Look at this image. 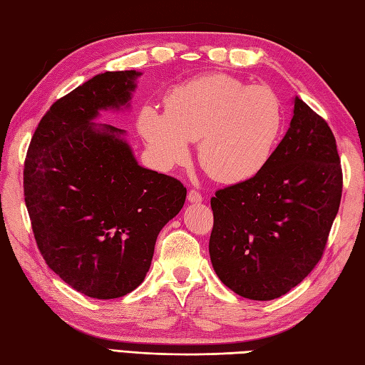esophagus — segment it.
<instances>
[{
    "label": "esophagus",
    "mask_w": 365,
    "mask_h": 365,
    "mask_svg": "<svg viewBox=\"0 0 365 365\" xmlns=\"http://www.w3.org/2000/svg\"><path fill=\"white\" fill-rule=\"evenodd\" d=\"M202 201H204V197H202L201 192H197L196 190H191V191L188 192V202H191V204H199V202H202Z\"/></svg>",
    "instance_id": "obj_1"
}]
</instances>
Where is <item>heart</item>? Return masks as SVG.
<instances>
[{
    "instance_id": "obj_1",
    "label": "heart",
    "mask_w": 365,
    "mask_h": 365,
    "mask_svg": "<svg viewBox=\"0 0 365 365\" xmlns=\"http://www.w3.org/2000/svg\"><path fill=\"white\" fill-rule=\"evenodd\" d=\"M166 109L144 104L135 126L153 161L170 169L197 156L207 174L234 185L259 175L283 130V107L266 85H248L226 74L178 83L164 98Z\"/></svg>"
}]
</instances>
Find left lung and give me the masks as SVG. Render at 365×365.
Listing matches in <instances>:
<instances>
[{"instance_id":"8db88e82","label":"left lung","mask_w":365,"mask_h":365,"mask_svg":"<svg viewBox=\"0 0 365 365\" xmlns=\"http://www.w3.org/2000/svg\"><path fill=\"white\" fill-rule=\"evenodd\" d=\"M287 134L259 175L212 197L209 253L235 294L272 301L309 275L323 256L341 197V168L326 121L292 98Z\"/></svg>"}]
</instances>
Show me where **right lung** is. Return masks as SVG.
I'll return each instance as SVG.
<instances>
[{
  "label": "right lung",
  "mask_w": 365,
  "mask_h": 365,
  "mask_svg": "<svg viewBox=\"0 0 365 365\" xmlns=\"http://www.w3.org/2000/svg\"><path fill=\"white\" fill-rule=\"evenodd\" d=\"M139 71L101 73L58 99L28 148L24 190L47 266L93 299L126 296L144 282L160 231L187 188L142 168L126 131L95 123L131 109Z\"/></svg>",
  "instance_id": "add662e5"
}]
</instances>
